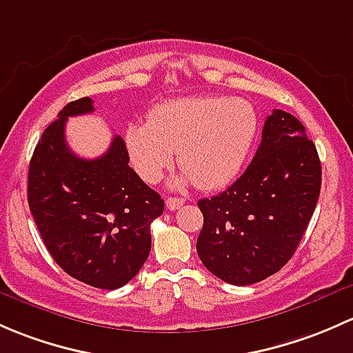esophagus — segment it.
<instances>
[{
	"mask_svg": "<svg viewBox=\"0 0 353 353\" xmlns=\"http://www.w3.org/2000/svg\"><path fill=\"white\" fill-rule=\"evenodd\" d=\"M183 203H185V199H181V197H168V199H166V207H168V210L180 209Z\"/></svg>",
	"mask_w": 353,
	"mask_h": 353,
	"instance_id": "34e87169",
	"label": "esophagus"
}]
</instances>
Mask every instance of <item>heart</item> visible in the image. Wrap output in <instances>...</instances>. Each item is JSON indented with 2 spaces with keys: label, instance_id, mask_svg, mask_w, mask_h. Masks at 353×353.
Instances as JSON below:
<instances>
[{
  "label": "heart",
  "instance_id": "1",
  "mask_svg": "<svg viewBox=\"0 0 353 353\" xmlns=\"http://www.w3.org/2000/svg\"><path fill=\"white\" fill-rule=\"evenodd\" d=\"M253 105L230 97H192L165 101L146 125H130L125 144L134 168L148 183L159 180L173 161L202 190L228 185L243 168L255 143Z\"/></svg>",
  "mask_w": 353,
  "mask_h": 353
}]
</instances>
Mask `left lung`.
<instances>
[{
  "label": "left lung",
  "mask_w": 353,
  "mask_h": 353,
  "mask_svg": "<svg viewBox=\"0 0 353 353\" xmlns=\"http://www.w3.org/2000/svg\"><path fill=\"white\" fill-rule=\"evenodd\" d=\"M321 190V163L304 125L284 110L265 121L261 143L230 188L197 202V253L221 281L250 285L277 274L310 224Z\"/></svg>",
  "instance_id": "obj_1"
}]
</instances>
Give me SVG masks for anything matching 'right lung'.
<instances>
[{
  "label": "right lung",
  "mask_w": 353,
  "mask_h": 353,
  "mask_svg": "<svg viewBox=\"0 0 353 353\" xmlns=\"http://www.w3.org/2000/svg\"><path fill=\"white\" fill-rule=\"evenodd\" d=\"M93 110L92 98H79L43 130L28 166V207L43 245L68 275L114 290L150 256L151 223L165 202L129 166L122 137L95 159L69 150L68 117Z\"/></svg>",
  "instance_id": "1"
}]
</instances>
